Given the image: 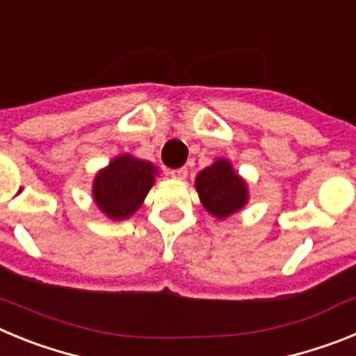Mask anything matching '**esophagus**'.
Here are the masks:
<instances>
[{"instance_id":"esophagus-1","label":"esophagus","mask_w":356,"mask_h":356,"mask_svg":"<svg viewBox=\"0 0 356 356\" xmlns=\"http://www.w3.org/2000/svg\"><path fill=\"white\" fill-rule=\"evenodd\" d=\"M169 175H171L172 178H178V180H184V178H187L188 171H187V168H180V169H171V171H169Z\"/></svg>"}]
</instances>
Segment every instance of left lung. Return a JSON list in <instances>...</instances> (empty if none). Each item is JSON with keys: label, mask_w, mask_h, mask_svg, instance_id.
I'll return each mask as SVG.
<instances>
[{"label": "left lung", "mask_w": 356, "mask_h": 356, "mask_svg": "<svg viewBox=\"0 0 356 356\" xmlns=\"http://www.w3.org/2000/svg\"><path fill=\"white\" fill-rule=\"evenodd\" d=\"M201 203L212 216L225 219L246 205L248 187L232 169L228 160H217L196 178Z\"/></svg>", "instance_id": "1"}]
</instances>
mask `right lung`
Wrapping results in <instances>:
<instances>
[{
    "label": "right lung",
    "mask_w": 356,
    "mask_h": 356,
    "mask_svg": "<svg viewBox=\"0 0 356 356\" xmlns=\"http://www.w3.org/2000/svg\"><path fill=\"white\" fill-rule=\"evenodd\" d=\"M153 163L122 155L97 172L94 180V201L110 219H127L143 205L144 197L155 184Z\"/></svg>",
    "instance_id": "obj_1"
}]
</instances>
